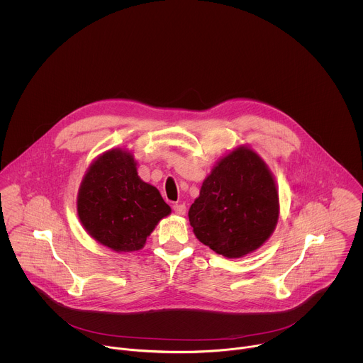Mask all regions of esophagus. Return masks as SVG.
Returning <instances> with one entry per match:
<instances>
[{
    "label": "esophagus",
    "instance_id": "1",
    "mask_svg": "<svg viewBox=\"0 0 363 363\" xmlns=\"http://www.w3.org/2000/svg\"><path fill=\"white\" fill-rule=\"evenodd\" d=\"M173 211L177 213V215H184L186 213V206L184 204H174L173 206Z\"/></svg>",
    "mask_w": 363,
    "mask_h": 363
}]
</instances>
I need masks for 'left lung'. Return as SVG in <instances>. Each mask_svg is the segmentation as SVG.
I'll return each mask as SVG.
<instances>
[{"mask_svg":"<svg viewBox=\"0 0 363 363\" xmlns=\"http://www.w3.org/2000/svg\"><path fill=\"white\" fill-rule=\"evenodd\" d=\"M278 216L274 177L247 147H239L218 162L189 209L197 239L228 259L257 250L274 232Z\"/></svg>","mask_w":363,"mask_h":363,"instance_id":"8db88e82","label":"left lung"}]
</instances>
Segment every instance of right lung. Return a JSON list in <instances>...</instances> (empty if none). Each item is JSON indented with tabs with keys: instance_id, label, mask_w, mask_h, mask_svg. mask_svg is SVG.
Returning <instances> with one entry per match:
<instances>
[{
	"instance_id": "obj_1",
	"label": "right lung",
	"mask_w": 363,
	"mask_h": 363,
	"mask_svg": "<svg viewBox=\"0 0 363 363\" xmlns=\"http://www.w3.org/2000/svg\"><path fill=\"white\" fill-rule=\"evenodd\" d=\"M77 207L86 232L114 252L143 249L170 213L157 189L140 179L133 155L121 150L107 151L91 164Z\"/></svg>"
}]
</instances>
